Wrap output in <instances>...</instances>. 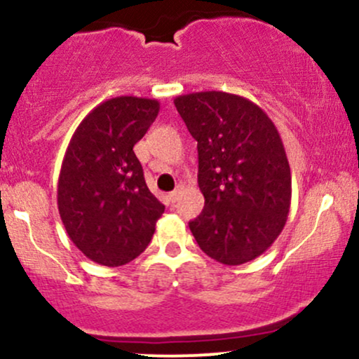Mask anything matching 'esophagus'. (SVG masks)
Masks as SVG:
<instances>
[{
    "mask_svg": "<svg viewBox=\"0 0 359 359\" xmlns=\"http://www.w3.org/2000/svg\"><path fill=\"white\" fill-rule=\"evenodd\" d=\"M180 192H182V189H180V187H177L175 191H172L170 194H168V201H170V203H175V201L179 199Z\"/></svg>",
    "mask_w": 359,
    "mask_h": 359,
    "instance_id": "34e87169",
    "label": "esophagus"
}]
</instances>
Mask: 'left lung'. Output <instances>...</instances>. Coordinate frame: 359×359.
Returning a JSON list of instances; mask_svg holds the SVG:
<instances>
[{
	"instance_id": "1",
	"label": "left lung",
	"mask_w": 359,
	"mask_h": 359,
	"mask_svg": "<svg viewBox=\"0 0 359 359\" xmlns=\"http://www.w3.org/2000/svg\"><path fill=\"white\" fill-rule=\"evenodd\" d=\"M174 104L199 154L204 209L189 228L222 265H243L273 245L290 211L292 175L277 126L238 94L204 90Z\"/></svg>"
}]
</instances>
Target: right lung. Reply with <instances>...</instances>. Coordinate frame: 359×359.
Instances as JSON below:
<instances>
[{"mask_svg":"<svg viewBox=\"0 0 359 359\" xmlns=\"http://www.w3.org/2000/svg\"><path fill=\"white\" fill-rule=\"evenodd\" d=\"M158 111L156 100L111 97L82 119L69 142L57 205L69 238L94 263L121 266L137 258L165 211L133 151Z\"/></svg>","mask_w":359,"mask_h":359,"instance_id":"1","label":"right lung"}]
</instances>
